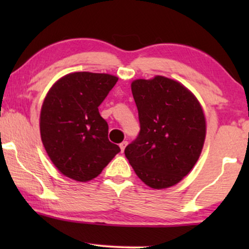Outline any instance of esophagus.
I'll return each instance as SVG.
<instances>
[{
  "mask_svg": "<svg viewBox=\"0 0 249 249\" xmlns=\"http://www.w3.org/2000/svg\"><path fill=\"white\" fill-rule=\"evenodd\" d=\"M127 144H128V142H122L121 144H120V148H121V152L124 153V148H125V146H127Z\"/></svg>",
  "mask_w": 249,
  "mask_h": 249,
  "instance_id": "34e87169",
  "label": "esophagus"
}]
</instances>
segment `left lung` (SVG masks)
Returning a JSON list of instances; mask_svg holds the SVG:
<instances>
[{
  "mask_svg": "<svg viewBox=\"0 0 249 249\" xmlns=\"http://www.w3.org/2000/svg\"><path fill=\"white\" fill-rule=\"evenodd\" d=\"M141 130L124 149L138 178L154 189L168 188L188 175L205 141V117L181 84L156 76L132 81Z\"/></svg>",
  "mask_w": 249,
  "mask_h": 249,
  "instance_id": "1",
  "label": "left lung"
}]
</instances>
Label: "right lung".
I'll use <instances>...</instances> for the list:
<instances>
[{"instance_id":"add662e5","label":"right lung","mask_w":249,"mask_h":249,"mask_svg":"<svg viewBox=\"0 0 249 249\" xmlns=\"http://www.w3.org/2000/svg\"><path fill=\"white\" fill-rule=\"evenodd\" d=\"M107 73L74 72L51 88L40 112V136L61 173L77 181L100 175L120 147L108 141L107 122L98 107L117 84Z\"/></svg>"}]
</instances>
